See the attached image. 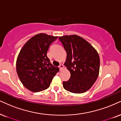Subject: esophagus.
I'll list each match as a JSON object with an SVG mask.
<instances>
[{"label":"esophagus","instance_id":"esophagus-1","mask_svg":"<svg viewBox=\"0 0 121 121\" xmlns=\"http://www.w3.org/2000/svg\"><path fill=\"white\" fill-rule=\"evenodd\" d=\"M59 67L61 69H63L64 68H65V66H64L63 65H62V64H60V65H59Z\"/></svg>","mask_w":121,"mask_h":121}]
</instances>
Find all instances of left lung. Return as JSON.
Masks as SVG:
<instances>
[{
    "instance_id": "obj_1",
    "label": "left lung",
    "mask_w": 121,
    "mask_h": 121,
    "mask_svg": "<svg viewBox=\"0 0 121 121\" xmlns=\"http://www.w3.org/2000/svg\"><path fill=\"white\" fill-rule=\"evenodd\" d=\"M59 39L67 53L65 65L71 73L69 80L63 82V87L72 93L87 91L99 76V54L90 43L78 35H65Z\"/></svg>"
}]
</instances>
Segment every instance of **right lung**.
Wrapping results in <instances>:
<instances>
[{
	"instance_id": "obj_1",
	"label": "right lung",
	"mask_w": 121,
	"mask_h": 121,
	"mask_svg": "<svg viewBox=\"0 0 121 121\" xmlns=\"http://www.w3.org/2000/svg\"><path fill=\"white\" fill-rule=\"evenodd\" d=\"M58 36L37 34L25 43L16 61V71L26 89L36 92L48 89L53 77L59 71L47 56L49 46Z\"/></svg>"
}]
</instances>
